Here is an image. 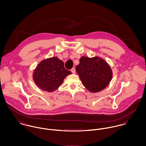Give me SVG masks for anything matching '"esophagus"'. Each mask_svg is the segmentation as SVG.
I'll list each match as a JSON object with an SVG mask.
<instances>
[{
  "mask_svg": "<svg viewBox=\"0 0 146 146\" xmlns=\"http://www.w3.org/2000/svg\"><path fill=\"white\" fill-rule=\"evenodd\" d=\"M75 72H76V70H75V68L74 67L71 69V72L72 74H75Z\"/></svg>",
  "mask_w": 146,
  "mask_h": 146,
  "instance_id": "1",
  "label": "esophagus"
}]
</instances>
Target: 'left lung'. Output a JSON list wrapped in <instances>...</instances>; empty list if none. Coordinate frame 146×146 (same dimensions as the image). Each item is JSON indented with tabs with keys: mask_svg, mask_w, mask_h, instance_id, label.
Wrapping results in <instances>:
<instances>
[{
	"mask_svg": "<svg viewBox=\"0 0 146 146\" xmlns=\"http://www.w3.org/2000/svg\"><path fill=\"white\" fill-rule=\"evenodd\" d=\"M76 71L84 86L90 92L97 93L104 89L112 78L110 65L98 57H82Z\"/></svg>",
	"mask_w": 146,
	"mask_h": 146,
	"instance_id": "obj_1",
	"label": "left lung"
}]
</instances>
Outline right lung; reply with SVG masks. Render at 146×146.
<instances>
[{"label":"right lung","mask_w":146,"mask_h":146,"mask_svg":"<svg viewBox=\"0 0 146 146\" xmlns=\"http://www.w3.org/2000/svg\"><path fill=\"white\" fill-rule=\"evenodd\" d=\"M71 72L66 70L64 63L57 57L44 60L39 63L33 74V79L41 89L52 92L58 88L66 76Z\"/></svg>","instance_id":"add662e5"}]
</instances>
